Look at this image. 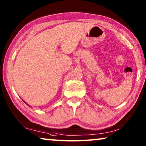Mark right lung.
Masks as SVG:
<instances>
[{"label":"right lung","mask_w":146,"mask_h":146,"mask_svg":"<svg viewBox=\"0 0 146 146\" xmlns=\"http://www.w3.org/2000/svg\"><path fill=\"white\" fill-rule=\"evenodd\" d=\"M25 103H26V102H25ZM27 105H28V104H27Z\"/></svg>","instance_id":"right-lung-1"}]
</instances>
